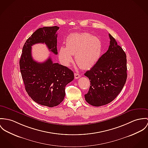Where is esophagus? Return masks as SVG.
<instances>
[{"mask_svg":"<svg viewBox=\"0 0 148 148\" xmlns=\"http://www.w3.org/2000/svg\"><path fill=\"white\" fill-rule=\"evenodd\" d=\"M74 75H75V78L76 79H77L80 78L81 77L80 75H79V74L77 73H75Z\"/></svg>","mask_w":148,"mask_h":148,"instance_id":"obj_1","label":"esophagus"}]
</instances>
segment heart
Instances as JSON below:
<instances>
[{
	"instance_id": "obj_1",
	"label": "heart",
	"mask_w": 148,
	"mask_h": 148,
	"mask_svg": "<svg viewBox=\"0 0 148 148\" xmlns=\"http://www.w3.org/2000/svg\"><path fill=\"white\" fill-rule=\"evenodd\" d=\"M101 53V43L96 37L87 33H73L66 39V47L61 46L59 58L61 63L69 66L75 55L77 64L82 69L92 67L98 60Z\"/></svg>"
}]
</instances>
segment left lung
<instances>
[{
  "label": "left lung",
  "mask_w": 148,
  "mask_h": 148,
  "mask_svg": "<svg viewBox=\"0 0 148 148\" xmlns=\"http://www.w3.org/2000/svg\"><path fill=\"white\" fill-rule=\"evenodd\" d=\"M110 46L96 64L84 74L90 86L86 101L94 106H101L112 102L121 92L127 77L126 54L109 34Z\"/></svg>",
  "instance_id": "8db88e82"
}]
</instances>
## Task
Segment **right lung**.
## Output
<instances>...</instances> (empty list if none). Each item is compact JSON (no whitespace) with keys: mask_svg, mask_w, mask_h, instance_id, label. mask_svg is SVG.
I'll return each instance as SVG.
<instances>
[{"mask_svg":"<svg viewBox=\"0 0 148 148\" xmlns=\"http://www.w3.org/2000/svg\"><path fill=\"white\" fill-rule=\"evenodd\" d=\"M59 27H40L25 42L20 60V68L25 90L38 104L50 108L59 105L65 96V87L74 79L73 71L54 63L50 57L43 63L33 60L32 46L45 43L49 50L57 55V34Z\"/></svg>","mask_w":148,"mask_h":148,"instance_id":"add662e5","label":"right lung"}]
</instances>
